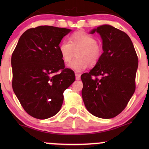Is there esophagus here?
I'll return each instance as SVG.
<instances>
[{
	"label": "esophagus",
	"mask_w": 149,
	"mask_h": 149,
	"mask_svg": "<svg viewBox=\"0 0 149 149\" xmlns=\"http://www.w3.org/2000/svg\"><path fill=\"white\" fill-rule=\"evenodd\" d=\"M76 80H80V73H76Z\"/></svg>",
	"instance_id": "34e87169"
}]
</instances>
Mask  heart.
<instances>
[{"instance_id":"obj_1","label":"heart","mask_w":149,"mask_h":149,"mask_svg":"<svg viewBox=\"0 0 149 149\" xmlns=\"http://www.w3.org/2000/svg\"><path fill=\"white\" fill-rule=\"evenodd\" d=\"M59 50L65 63L71 61L76 52V58L69 64V67L76 71H83L90 66H95L103 54V47L97 43L93 36L83 31H77L71 34L69 41L63 40L59 44Z\"/></svg>"}]
</instances>
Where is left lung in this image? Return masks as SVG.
Segmentation results:
<instances>
[{"mask_svg": "<svg viewBox=\"0 0 149 149\" xmlns=\"http://www.w3.org/2000/svg\"><path fill=\"white\" fill-rule=\"evenodd\" d=\"M100 34L103 54L89 73L81 75L82 97L90 113L101 118H112L127 107L136 88L138 57L130 38L110 25L91 31Z\"/></svg>", "mask_w": 149, "mask_h": 149, "instance_id": "left-lung-1", "label": "left lung"}]
</instances>
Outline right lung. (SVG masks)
Segmentation results:
<instances>
[{
  "mask_svg": "<svg viewBox=\"0 0 149 149\" xmlns=\"http://www.w3.org/2000/svg\"><path fill=\"white\" fill-rule=\"evenodd\" d=\"M71 29L39 26L19 39L11 58L13 91L29 115L37 119L54 116L60 110L64 90L76 79L65 68L59 50Z\"/></svg>",
  "mask_w": 149,
  "mask_h": 149,
  "instance_id": "add662e5",
  "label": "right lung"
}]
</instances>
